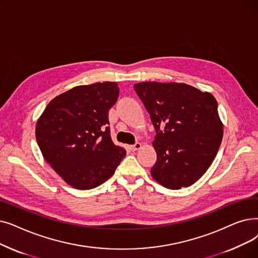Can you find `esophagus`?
<instances>
[{"label":"esophagus","instance_id":"34e87169","mask_svg":"<svg viewBox=\"0 0 258 258\" xmlns=\"http://www.w3.org/2000/svg\"><path fill=\"white\" fill-rule=\"evenodd\" d=\"M142 148V144L140 142H136L134 145H132V150L133 151H138Z\"/></svg>","mask_w":258,"mask_h":258}]
</instances>
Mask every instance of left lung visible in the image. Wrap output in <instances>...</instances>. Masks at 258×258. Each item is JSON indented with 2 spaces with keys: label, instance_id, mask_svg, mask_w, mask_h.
Instances as JSON below:
<instances>
[{
  "label": "left lung",
  "instance_id": "left-lung-1",
  "mask_svg": "<svg viewBox=\"0 0 258 258\" xmlns=\"http://www.w3.org/2000/svg\"><path fill=\"white\" fill-rule=\"evenodd\" d=\"M134 88L157 133L153 178L171 189L192 185L207 172L222 140L216 99L185 83L141 82Z\"/></svg>",
  "mask_w": 258,
  "mask_h": 258
}]
</instances>
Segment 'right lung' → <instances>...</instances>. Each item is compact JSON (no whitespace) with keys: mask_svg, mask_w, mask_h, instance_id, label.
Returning a JSON list of instances; mask_svg holds the SVG:
<instances>
[{"mask_svg":"<svg viewBox=\"0 0 258 258\" xmlns=\"http://www.w3.org/2000/svg\"><path fill=\"white\" fill-rule=\"evenodd\" d=\"M118 96L117 82L76 86L53 98L37 121L44 159L75 188L105 182L126 154L111 141L108 127V110Z\"/></svg>","mask_w":258,"mask_h":258,"instance_id":"add662e5","label":"right lung"}]
</instances>
